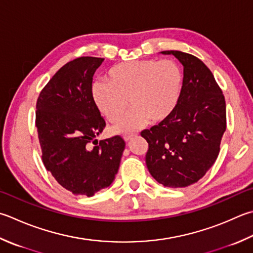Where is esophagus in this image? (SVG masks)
I'll return each instance as SVG.
<instances>
[{
  "label": "esophagus",
  "mask_w": 253,
  "mask_h": 253,
  "mask_svg": "<svg viewBox=\"0 0 253 253\" xmlns=\"http://www.w3.org/2000/svg\"><path fill=\"white\" fill-rule=\"evenodd\" d=\"M133 136H135L133 133H127V135H124L123 138H124V140H125V141H129Z\"/></svg>",
  "instance_id": "1"
}]
</instances>
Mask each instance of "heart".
<instances>
[{
  "instance_id": "obj_1",
  "label": "heart",
  "mask_w": 253,
  "mask_h": 253,
  "mask_svg": "<svg viewBox=\"0 0 253 253\" xmlns=\"http://www.w3.org/2000/svg\"><path fill=\"white\" fill-rule=\"evenodd\" d=\"M183 71L172 59H143L117 63L105 79L92 84V98L106 120L115 124L123 117L128 102L131 110L115 127L117 131L136 130L167 120L179 104Z\"/></svg>"
}]
</instances>
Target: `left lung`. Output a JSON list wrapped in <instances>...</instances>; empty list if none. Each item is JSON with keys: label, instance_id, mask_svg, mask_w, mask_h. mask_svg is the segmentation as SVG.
<instances>
[{"label": "left lung", "instance_id": "obj_1", "mask_svg": "<svg viewBox=\"0 0 253 253\" xmlns=\"http://www.w3.org/2000/svg\"><path fill=\"white\" fill-rule=\"evenodd\" d=\"M161 53L183 64V88L174 112L141 131L148 142L146 165L160 184L186 187L202 179L218 157L227 126L225 96L199 58L177 50Z\"/></svg>", "mask_w": 253, "mask_h": 253}]
</instances>
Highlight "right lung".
<instances>
[{
    "instance_id": "add662e5",
    "label": "right lung",
    "mask_w": 253,
    "mask_h": 253,
    "mask_svg": "<svg viewBox=\"0 0 253 253\" xmlns=\"http://www.w3.org/2000/svg\"><path fill=\"white\" fill-rule=\"evenodd\" d=\"M104 59L80 57L68 62L44 85L36 121L44 168L64 189L92 196L108 187L120 168L125 141H97L106 123L92 98L94 72Z\"/></svg>"
}]
</instances>
